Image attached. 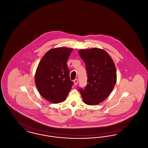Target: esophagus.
I'll use <instances>...</instances> for the list:
<instances>
[{"label":"esophagus","mask_w":148,"mask_h":148,"mask_svg":"<svg viewBox=\"0 0 148 148\" xmlns=\"http://www.w3.org/2000/svg\"><path fill=\"white\" fill-rule=\"evenodd\" d=\"M77 83H78V79H75L74 80V83L75 85H77Z\"/></svg>","instance_id":"esophagus-1"}]
</instances>
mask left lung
I'll return each instance as SVG.
<instances>
[{"mask_svg":"<svg viewBox=\"0 0 148 148\" xmlns=\"http://www.w3.org/2000/svg\"><path fill=\"white\" fill-rule=\"evenodd\" d=\"M84 62L88 84L79 89L85 104L98 105L107 98L116 82V71L112 58L104 50L93 48L78 51Z\"/></svg>","mask_w":148,"mask_h":148,"instance_id":"left-lung-1","label":"left lung"}]
</instances>
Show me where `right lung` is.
<instances>
[{
  "mask_svg": "<svg viewBox=\"0 0 148 148\" xmlns=\"http://www.w3.org/2000/svg\"><path fill=\"white\" fill-rule=\"evenodd\" d=\"M73 48H56L42 56L35 74V83L40 95L50 103L65 101L73 82L69 77L66 62Z\"/></svg>",
  "mask_w": 148,
  "mask_h": 148,
  "instance_id": "add662e5",
  "label": "right lung"
}]
</instances>
